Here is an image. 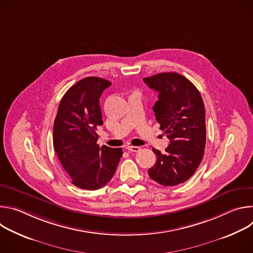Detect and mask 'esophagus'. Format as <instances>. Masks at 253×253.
<instances>
[{
  "mask_svg": "<svg viewBox=\"0 0 253 253\" xmlns=\"http://www.w3.org/2000/svg\"><path fill=\"white\" fill-rule=\"evenodd\" d=\"M127 150L129 152H139L141 150V148L138 147V146H128Z\"/></svg>",
  "mask_w": 253,
  "mask_h": 253,
  "instance_id": "1",
  "label": "esophagus"
}]
</instances>
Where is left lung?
<instances>
[{
    "label": "left lung",
    "mask_w": 253,
    "mask_h": 253,
    "mask_svg": "<svg viewBox=\"0 0 253 253\" xmlns=\"http://www.w3.org/2000/svg\"><path fill=\"white\" fill-rule=\"evenodd\" d=\"M143 81L158 92L153 111L160 129L170 140L164 154L153 148L157 160L148 174L163 186H175L188 180L203 158L206 143L203 100L193 83L178 73H159Z\"/></svg>",
    "instance_id": "left-lung-1"
}]
</instances>
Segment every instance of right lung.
Masks as SVG:
<instances>
[{
  "label": "right lung",
  "mask_w": 253,
  "mask_h": 253,
  "mask_svg": "<svg viewBox=\"0 0 253 253\" xmlns=\"http://www.w3.org/2000/svg\"><path fill=\"white\" fill-rule=\"evenodd\" d=\"M111 82L87 77L63 96L53 128V145L60 163L81 189L97 190L112 179L122 148L100 147L97 128L103 124L100 97Z\"/></svg>",
  "instance_id": "obj_1"
}]
</instances>
